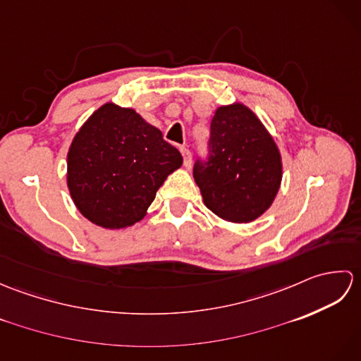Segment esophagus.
I'll use <instances>...</instances> for the list:
<instances>
[{"mask_svg": "<svg viewBox=\"0 0 361 361\" xmlns=\"http://www.w3.org/2000/svg\"><path fill=\"white\" fill-rule=\"evenodd\" d=\"M180 152L183 155V163H185L186 167H190V163H192V153L188 147H180Z\"/></svg>", "mask_w": 361, "mask_h": 361, "instance_id": "obj_1", "label": "esophagus"}]
</instances>
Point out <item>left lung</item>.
<instances>
[{
	"mask_svg": "<svg viewBox=\"0 0 361 361\" xmlns=\"http://www.w3.org/2000/svg\"><path fill=\"white\" fill-rule=\"evenodd\" d=\"M194 178L206 208L248 224L270 208L282 178L279 150L256 114L242 104L220 106L211 121L208 153Z\"/></svg>",
	"mask_w": 361,
	"mask_h": 361,
	"instance_id": "1",
	"label": "left lung"
}]
</instances>
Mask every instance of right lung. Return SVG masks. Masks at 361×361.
Segmentation results:
<instances>
[{
    "mask_svg": "<svg viewBox=\"0 0 361 361\" xmlns=\"http://www.w3.org/2000/svg\"><path fill=\"white\" fill-rule=\"evenodd\" d=\"M181 153L132 109L105 104L83 124L68 152V188L93 224L119 229L140 221Z\"/></svg>",
    "mask_w": 361,
    "mask_h": 361,
    "instance_id": "add662e5",
    "label": "right lung"
}]
</instances>
